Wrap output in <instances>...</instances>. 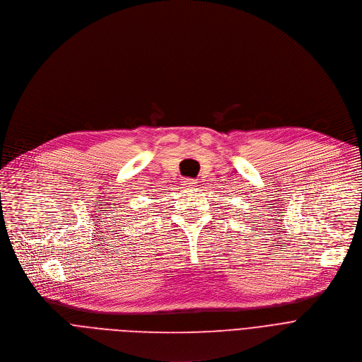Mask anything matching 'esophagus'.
I'll return each mask as SVG.
<instances>
[{"label": "esophagus", "mask_w": 362, "mask_h": 362, "mask_svg": "<svg viewBox=\"0 0 362 362\" xmlns=\"http://www.w3.org/2000/svg\"><path fill=\"white\" fill-rule=\"evenodd\" d=\"M181 182H182L181 185H184V187H187V188H194V187H197V181H195V180H191V178H184Z\"/></svg>", "instance_id": "esophagus-1"}]
</instances>
